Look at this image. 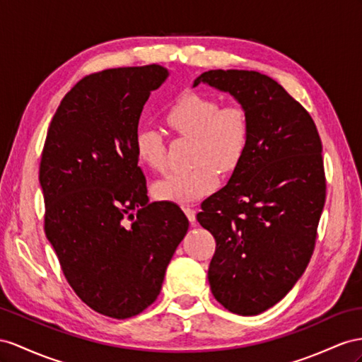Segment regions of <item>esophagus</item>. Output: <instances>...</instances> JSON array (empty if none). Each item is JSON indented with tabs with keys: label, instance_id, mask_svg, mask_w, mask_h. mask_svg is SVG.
I'll use <instances>...</instances> for the list:
<instances>
[{
	"label": "esophagus",
	"instance_id": "obj_1",
	"mask_svg": "<svg viewBox=\"0 0 362 362\" xmlns=\"http://www.w3.org/2000/svg\"><path fill=\"white\" fill-rule=\"evenodd\" d=\"M183 211H185V214H187L188 220L191 221V225L196 223V211H194V209H192V208H189V206H185V208H183Z\"/></svg>",
	"mask_w": 362,
	"mask_h": 362
}]
</instances>
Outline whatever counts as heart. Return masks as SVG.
I'll list each match as a JSON object with an SVG mask.
<instances>
[{
	"label": "heart",
	"mask_w": 362,
	"mask_h": 362,
	"mask_svg": "<svg viewBox=\"0 0 362 362\" xmlns=\"http://www.w3.org/2000/svg\"><path fill=\"white\" fill-rule=\"evenodd\" d=\"M171 132L191 137L189 170L170 173L154 183L159 202L188 205L216 189L218 170L233 173L243 160L251 139V117L240 104L220 105L218 99L197 91H185L165 110ZM136 157L145 168L160 173L166 165V142L154 128H139L134 137Z\"/></svg>",
	"instance_id": "1"
}]
</instances>
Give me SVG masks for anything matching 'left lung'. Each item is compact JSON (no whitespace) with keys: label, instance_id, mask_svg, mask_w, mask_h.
Wrapping results in <instances>:
<instances>
[{"label":"left lung","instance_id":"8db88e82","mask_svg":"<svg viewBox=\"0 0 362 362\" xmlns=\"http://www.w3.org/2000/svg\"><path fill=\"white\" fill-rule=\"evenodd\" d=\"M200 82L229 91L251 117L243 160L197 214L216 238L212 295L249 317L284 298L310 262L326 202L322 144L309 111L272 78L209 70Z\"/></svg>","mask_w":362,"mask_h":362}]
</instances>
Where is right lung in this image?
<instances>
[{
	"mask_svg": "<svg viewBox=\"0 0 362 362\" xmlns=\"http://www.w3.org/2000/svg\"><path fill=\"white\" fill-rule=\"evenodd\" d=\"M168 76L159 64L84 76L61 100L41 154L44 233L62 274L88 308L116 320L156 301L189 226L174 203H148L134 151L145 102Z\"/></svg>",
	"mask_w": 362,
	"mask_h": 362,
	"instance_id": "1",
	"label": "right lung"
}]
</instances>
